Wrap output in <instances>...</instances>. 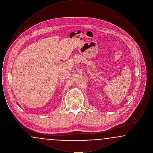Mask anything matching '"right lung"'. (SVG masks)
I'll list each match as a JSON object with an SVG mask.
<instances>
[{
    "mask_svg": "<svg viewBox=\"0 0 153 153\" xmlns=\"http://www.w3.org/2000/svg\"><path fill=\"white\" fill-rule=\"evenodd\" d=\"M17 104H18V103H17Z\"/></svg>",
    "mask_w": 153,
    "mask_h": 153,
    "instance_id": "add662e5",
    "label": "right lung"
}]
</instances>
